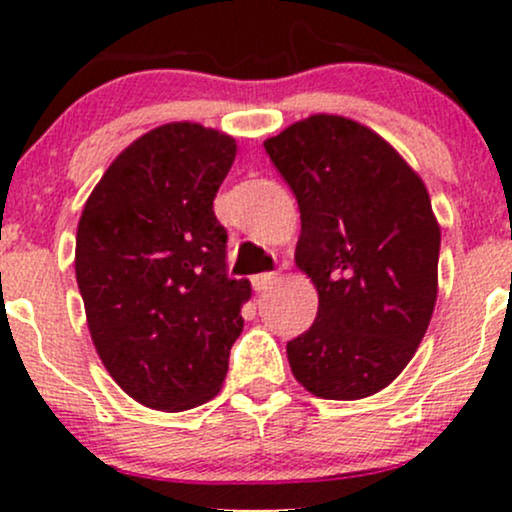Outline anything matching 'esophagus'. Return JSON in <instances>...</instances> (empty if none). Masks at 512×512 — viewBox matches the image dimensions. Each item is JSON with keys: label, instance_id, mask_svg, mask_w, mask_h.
<instances>
[{"label": "esophagus", "instance_id": "1", "mask_svg": "<svg viewBox=\"0 0 512 512\" xmlns=\"http://www.w3.org/2000/svg\"><path fill=\"white\" fill-rule=\"evenodd\" d=\"M252 286H255V291L257 293H260V291H267L269 289V286H272L274 284V281H276V274L274 272H264V274H255V276H252Z\"/></svg>", "mask_w": 512, "mask_h": 512}]
</instances>
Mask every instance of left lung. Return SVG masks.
Segmentation results:
<instances>
[{
	"instance_id": "left-lung-1",
	"label": "left lung",
	"mask_w": 512,
	"mask_h": 512,
	"mask_svg": "<svg viewBox=\"0 0 512 512\" xmlns=\"http://www.w3.org/2000/svg\"><path fill=\"white\" fill-rule=\"evenodd\" d=\"M301 209L296 267L317 317L286 344L322 399H363L407 368L438 298L440 226L424 180L378 132L317 113L264 142Z\"/></svg>"
}]
</instances>
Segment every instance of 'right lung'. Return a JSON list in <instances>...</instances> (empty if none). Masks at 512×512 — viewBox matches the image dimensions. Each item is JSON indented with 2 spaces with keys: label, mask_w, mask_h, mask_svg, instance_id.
<instances>
[{
  "label": "right lung",
  "mask_w": 512,
  "mask_h": 512,
  "mask_svg": "<svg viewBox=\"0 0 512 512\" xmlns=\"http://www.w3.org/2000/svg\"><path fill=\"white\" fill-rule=\"evenodd\" d=\"M236 149L219 129L168 122L110 163L81 211L74 267L88 332L110 378L149 409L219 395L243 332L252 289L226 274L214 216Z\"/></svg>",
  "instance_id": "add662e5"
}]
</instances>
